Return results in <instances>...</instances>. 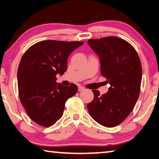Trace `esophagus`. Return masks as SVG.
Returning a JSON list of instances; mask_svg holds the SVG:
<instances>
[{
	"label": "esophagus",
	"mask_w": 159,
	"mask_h": 159,
	"mask_svg": "<svg viewBox=\"0 0 159 159\" xmlns=\"http://www.w3.org/2000/svg\"><path fill=\"white\" fill-rule=\"evenodd\" d=\"M84 89V87H82V86H79L78 87V91L79 92H81V91H83V90Z\"/></svg>",
	"instance_id": "34e87169"
}]
</instances>
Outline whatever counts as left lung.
Here are the masks:
<instances>
[{
  "instance_id": "obj_1",
  "label": "left lung",
  "mask_w": 159,
  "mask_h": 159,
  "mask_svg": "<svg viewBox=\"0 0 159 159\" xmlns=\"http://www.w3.org/2000/svg\"><path fill=\"white\" fill-rule=\"evenodd\" d=\"M88 43L99 55L102 75L111 87L100 95L92 90L94 99L87 104L89 113L97 123L114 127L126 119L139 97L142 67L135 49L116 36L89 39Z\"/></svg>"
}]
</instances>
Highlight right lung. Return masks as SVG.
I'll return each mask as SVG.
<instances>
[{
  "mask_svg": "<svg viewBox=\"0 0 159 159\" xmlns=\"http://www.w3.org/2000/svg\"><path fill=\"white\" fill-rule=\"evenodd\" d=\"M83 42L44 40L34 44L22 57L18 69V94L29 117L44 127L52 126L62 117L67 100L77 87L56 82V75L64 74L67 59Z\"/></svg>",
  "mask_w": 159,
  "mask_h": 159,
  "instance_id": "right-lung-1",
  "label": "right lung"
}]
</instances>
